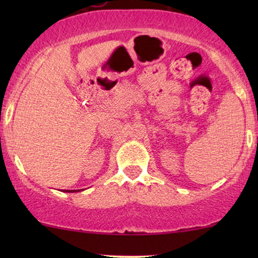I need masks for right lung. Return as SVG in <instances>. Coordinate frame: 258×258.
I'll return each mask as SVG.
<instances>
[{"label":"right lung","mask_w":258,"mask_h":258,"mask_svg":"<svg viewBox=\"0 0 258 258\" xmlns=\"http://www.w3.org/2000/svg\"><path fill=\"white\" fill-rule=\"evenodd\" d=\"M75 191H80V190H66V192H75Z\"/></svg>","instance_id":"1"}]
</instances>
